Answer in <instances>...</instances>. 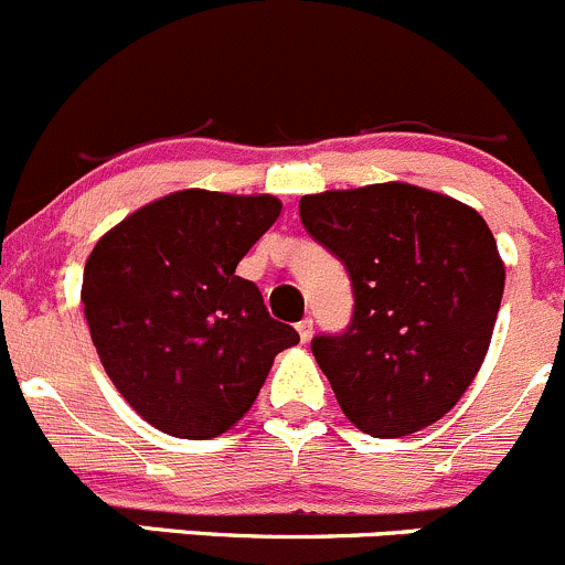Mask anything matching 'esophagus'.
Here are the masks:
<instances>
[{
    "instance_id": "34e87169",
    "label": "esophagus",
    "mask_w": 565,
    "mask_h": 565,
    "mask_svg": "<svg viewBox=\"0 0 565 565\" xmlns=\"http://www.w3.org/2000/svg\"><path fill=\"white\" fill-rule=\"evenodd\" d=\"M296 332H299L301 343H307V340L312 338V318H301V321L296 323Z\"/></svg>"
}]
</instances>
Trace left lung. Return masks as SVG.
<instances>
[{"mask_svg":"<svg viewBox=\"0 0 565 565\" xmlns=\"http://www.w3.org/2000/svg\"><path fill=\"white\" fill-rule=\"evenodd\" d=\"M299 216L354 285L349 329L312 340L343 415L382 439L448 415L483 365L505 288L483 216L401 181L305 194Z\"/></svg>","mask_w":565,"mask_h":565,"instance_id":"1","label":"left lung"}]
</instances>
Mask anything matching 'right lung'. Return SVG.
Segmentation results:
<instances>
[{
  "mask_svg": "<svg viewBox=\"0 0 565 565\" xmlns=\"http://www.w3.org/2000/svg\"><path fill=\"white\" fill-rule=\"evenodd\" d=\"M282 203L181 189L106 231L82 280L95 351L117 393L170 437L211 439L258 398L271 362L299 343L236 275Z\"/></svg>",
  "mask_w": 565,
  "mask_h": 565,
  "instance_id": "right-lung-1",
  "label": "right lung"
}]
</instances>
